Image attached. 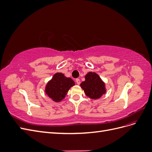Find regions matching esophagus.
<instances>
[{
  "label": "esophagus",
  "mask_w": 152,
  "mask_h": 152,
  "mask_svg": "<svg viewBox=\"0 0 152 152\" xmlns=\"http://www.w3.org/2000/svg\"><path fill=\"white\" fill-rule=\"evenodd\" d=\"M75 81H76L77 84L78 85H79V84H80V79H77L75 80Z\"/></svg>",
  "instance_id": "1"
}]
</instances>
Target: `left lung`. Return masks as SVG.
Returning <instances> with one entry per match:
<instances>
[{
    "label": "left lung",
    "instance_id": "8db88e82",
    "mask_svg": "<svg viewBox=\"0 0 152 152\" xmlns=\"http://www.w3.org/2000/svg\"><path fill=\"white\" fill-rule=\"evenodd\" d=\"M81 88L89 98L96 99L106 93L105 84L95 72H89L85 76V81L80 84Z\"/></svg>",
    "mask_w": 152,
    "mask_h": 152
}]
</instances>
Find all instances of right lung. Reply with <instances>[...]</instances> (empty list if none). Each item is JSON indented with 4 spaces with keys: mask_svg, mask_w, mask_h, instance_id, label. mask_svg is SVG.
<instances>
[{
    "mask_svg": "<svg viewBox=\"0 0 152 152\" xmlns=\"http://www.w3.org/2000/svg\"><path fill=\"white\" fill-rule=\"evenodd\" d=\"M75 86L71 78L66 77L62 73H56L45 86V92L55 102H59L65 98L68 91Z\"/></svg>",
    "mask_w": 152,
    "mask_h": 152,
    "instance_id": "add662e5",
    "label": "right lung"
}]
</instances>
